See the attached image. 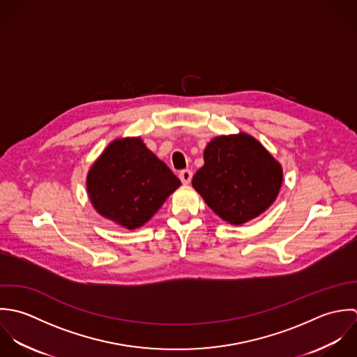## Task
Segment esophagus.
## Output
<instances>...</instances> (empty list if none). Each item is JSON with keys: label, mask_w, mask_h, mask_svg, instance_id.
I'll return each mask as SVG.
<instances>
[{"label": "esophagus", "mask_w": 357, "mask_h": 357, "mask_svg": "<svg viewBox=\"0 0 357 357\" xmlns=\"http://www.w3.org/2000/svg\"><path fill=\"white\" fill-rule=\"evenodd\" d=\"M192 178H193V172H192L190 169H182V171L179 172V179H181L182 183H185V185L190 183Z\"/></svg>", "instance_id": "esophagus-1"}]
</instances>
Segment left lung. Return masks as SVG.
I'll list each match as a JSON object with an SVG mask.
<instances>
[{
    "label": "left lung",
    "instance_id": "obj_1",
    "mask_svg": "<svg viewBox=\"0 0 357 357\" xmlns=\"http://www.w3.org/2000/svg\"><path fill=\"white\" fill-rule=\"evenodd\" d=\"M282 181L280 164L252 137L240 134L208 143L192 185L215 214L241 225L272 206Z\"/></svg>",
    "mask_w": 357,
    "mask_h": 357
}]
</instances>
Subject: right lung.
<instances>
[{
	"label": "right lung",
	"instance_id": "right-lung-1",
	"mask_svg": "<svg viewBox=\"0 0 357 357\" xmlns=\"http://www.w3.org/2000/svg\"><path fill=\"white\" fill-rule=\"evenodd\" d=\"M179 186L174 172L138 138L110 143L86 178L96 211L127 229L142 226Z\"/></svg>",
	"mask_w": 357,
	"mask_h": 357
}]
</instances>
